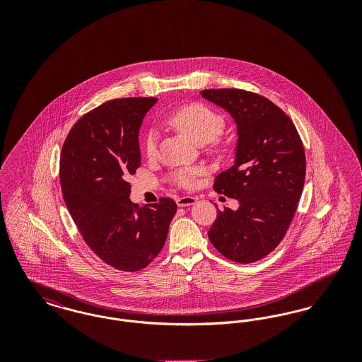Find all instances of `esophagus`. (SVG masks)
Segmentation results:
<instances>
[{"label":"esophagus","instance_id":"obj_1","mask_svg":"<svg viewBox=\"0 0 362 362\" xmlns=\"http://www.w3.org/2000/svg\"><path fill=\"white\" fill-rule=\"evenodd\" d=\"M197 202V199L194 197H182L176 199V204L179 207H187L194 205Z\"/></svg>","mask_w":362,"mask_h":362}]
</instances>
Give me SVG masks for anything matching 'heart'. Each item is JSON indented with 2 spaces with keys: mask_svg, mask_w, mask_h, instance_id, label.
I'll use <instances>...</instances> for the list:
<instances>
[{
  "mask_svg": "<svg viewBox=\"0 0 362 362\" xmlns=\"http://www.w3.org/2000/svg\"><path fill=\"white\" fill-rule=\"evenodd\" d=\"M170 123L197 145H204L214 141L223 133L225 127L224 118L218 112L199 103L187 104L177 108L171 114ZM156 148L157 134L153 130H149L145 136L146 155L153 157ZM197 173L198 171L195 170H179L173 173V180L177 186L189 189L194 185Z\"/></svg>",
  "mask_w": 362,
  "mask_h": 362,
  "instance_id": "heart-1",
  "label": "heart"
}]
</instances>
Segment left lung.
I'll return each instance as SVG.
<instances>
[{
	"instance_id": "obj_1",
	"label": "left lung",
	"mask_w": 362,
	"mask_h": 362,
	"mask_svg": "<svg viewBox=\"0 0 362 362\" xmlns=\"http://www.w3.org/2000/svg\"><path fill=\"white\" fill-rule=\"evenodd\" d=\"M201 96L233 118L235 163L214 189L239 201L218 210L209 240L225 258L252 263L269 255L292 223L305 180V153L291 118L276 104L243 89H205Z\"/></svg>"
}]
</instances>
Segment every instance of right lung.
<instances>
[{"label": "right lung", "instance_id": "1", "mask_svg": "<svg viewBox=\"0 0 362 362\" xmlns=\"http://www.w3.org/2000/svg\"><path fill=\"white\" fill-rule=\"evenodd\" d=\"M155 98L115 99L71 127L61 152L59 179L71 218L88 247L122 272L145 269L167 240L176 213L171 198L139 207L129 175L141 165L138 133Z\"/></svg>", "mask_w": 362, "mask_h": 362}]
</instances>
